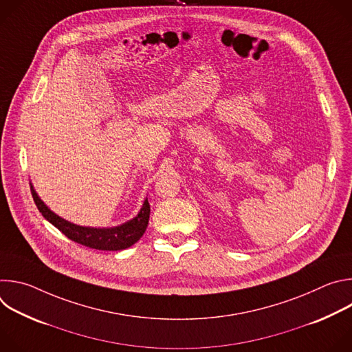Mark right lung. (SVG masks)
<instances>
[{"label":"right lung","mask_w":352,"mask_h":352,"mask_svg":"<svg viewBox=\"0 0 352 352\" xmlns=\"http://www.w3.org/2000/svg\"><path fill=\"white\" fill-rule=\"evenodd\" d=\"M30 190L38 212L43 214L45 220H48L54 227H57L71 241L91 249H98V250L126 249L142 238L148 224L150 205L147 202V199L144 200L139 214L131 221L116 228H90V227H80L61 219L41 202V199L37 196V193L32 186H30Z\"/></svg>","instance_id":"1"}]
</instances>
